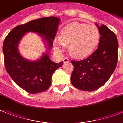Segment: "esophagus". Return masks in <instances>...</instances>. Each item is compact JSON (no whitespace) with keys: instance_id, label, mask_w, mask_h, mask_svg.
Returning <instances> with one entry per match:
<instances>
[{"instance_id":"obj_1","label":"esophagus","mask_w":123,"mask_h":123,"mask_svg":"<svg viewBox=\"0 0 123 123\" xmlns=\"http://www.w3.org/2000/svg\"><path fill=\"white\" fill-rule=\"evenodd\" d=\"M63 61L64 63H68V62H69V59L68 58L65 57V58H64L63 60Z\"/></svg>"}]
</instances>
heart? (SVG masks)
I'll return each instance as SVG.
<instances>
[{
  "instance_id": "b5f03b06",
  "label": "heart",
  "mask_w": 123,
  "mask_h": 123,
  "mask_svg": "<svg viewBox=\"0 0 123 123\" xmlns=\"http://www.w3.org/2000/svg\"><path fill=\"white\" fill-rule=\"evenodd\" d=\"M100 34L97 27L81 23L72 22L64 27L60 37L55 39V49L62 53L69 45L70 53L77 58L90 55L99 42Z\"/></svg>"
}]
</instances>
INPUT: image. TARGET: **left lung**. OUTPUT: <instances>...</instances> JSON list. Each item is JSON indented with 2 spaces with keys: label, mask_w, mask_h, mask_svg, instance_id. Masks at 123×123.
<instances>
[{
  "label": "left lung",
  "mask_w": 123,
  "mask_h": 123,
  "mask_svg": "<svg viewBox=\"0 0 123 123\" xmlns=\"http://www.w3.org/2000/svg\"><path fill=\"white\" fill-rule=\"evenodd\" d=\"M98 47L90 56L80 61L72 60L73 70L71 82L76 88L94 91L108 81L118 60V42L116 34L105 25L99 27Z\"/></svg>",
  "instance_id": "obj_1"
}]
</instances>
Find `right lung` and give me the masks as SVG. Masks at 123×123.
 Wrapping results in <instances>:
<instances>
[{
	"instance_id": "add662e5",
	"label": "right lung",
	"mask_w": 123,
	"mask_h": 123,
	"mask_svg": "<svg viewBox=\"0 0 123 123\" xmlns=\"http://www.w3.org/2000/svg\"><path fill=\"white\" fill-rule=\"evenodd\" d=\"M60 19L55 17H43L15 27L7 35L3 43L6 70L15 83L30 94L45 92L51 83L53 72L63 65L53 62L47 53L38 61H29L20 55L18 44L24 34L36 32L43 38L50 49L57 32Z\"/></svg>"
}]
</instances>
